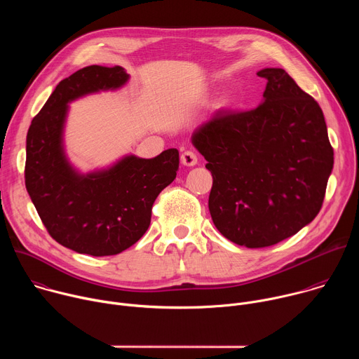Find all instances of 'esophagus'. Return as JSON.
<instances>
[{
  "label": "esophagus",
  "instance_id": "1",
  "mask_svg": "<svg viewBox=\"0 0 359 359\" xmlns=\"http://www.w3.org/2000/svg\"><path fill=\"white\" fill-rule=\"evenodd\" d=\"M180 162H182V165H184L187 168L196 166L197 165V155H196L194 151H191V150H186V151L182 153Z\"/></svg>",
  "mask_w": 359,
  "mask_h": 359
}]
</instances>
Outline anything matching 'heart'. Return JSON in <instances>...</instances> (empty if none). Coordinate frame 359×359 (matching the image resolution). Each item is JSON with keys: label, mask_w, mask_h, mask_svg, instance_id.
Listing matches in <instances>:
<instances>
[{"label": "heart", "mask_w": 359, "mask_h": 359, "mask_svg": "<svg viewBox=\"0 0 359 359\" xmlns=\"http://www.w3.org/2000/svg\"><path fill=\"white\" fill-rule=\"evenodd\" d=\"M230 102H231V97H230V96H224V97H223V105H224V107L230 105Z\"/></svg>", "instance_id": "heart-1"}]
</instances>
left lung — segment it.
I'll list each match as a JSON object with an SVG mask.
<instances>
[{"label":"left lung","mask_w":359,"mask_h":359,"mask_svg":"<svg viewBox=\"0 0 359 359\" xmlns=\"http://www.w3.org/2000/svg\"><path fill=\"white\" fill-rule=\"evenodd\" d=\"M257 75L267 79L257 108L219 111L191 135L213 176L212 220L226 238L248 248L277 244L310 224L334 166L314 97L281 68Z\"/></svg>","instance_id":"left-lung-1"}]
</instances>
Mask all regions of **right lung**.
I'll list each match as a JSON object with an SVG mask.
<instances>
[{"instance_id": "add662e5", "label": "right lung", "mask_w": 359, "mask_h": 359, "mask_svg": "<svg viewBox=\"0 0 359 359\" xmlns=\"http://www.w3.org/2000/svg\"><path fill=\"white\" fill-rule=\"evenodd\" d=\"M122 67H85L61 81L27 133L25 186L55 241L79 254L115 255L149 229L151 206L179 169L177 149L153 159L126 155L88 173L68 159L64 143L69 104L79 97L121 89Z\"/></svg>"}]
</instances>
